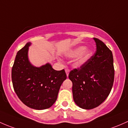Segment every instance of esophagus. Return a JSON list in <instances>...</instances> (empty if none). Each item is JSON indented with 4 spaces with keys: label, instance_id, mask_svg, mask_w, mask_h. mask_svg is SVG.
I'll use <instances>...</instances> for the list:
<instances>
[{
    "label": "esophagus",
    "instance_id": "obj_1",
    "mask_svg": "<svg viewBox=\"0 0 128 128\" xmlns=\"http://www.w3.org/2000/svg\"><path fill=\"white\" fill-rule=\"evenodd\" d=\"M65 72H66V74L67 76H68V74H69V72H70V70L68 69V68H66Z\"/></svg>",
    "mask_w": 128,
    "mask_h": 128
}]
</instances>
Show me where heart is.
Instances as JSON below:
<instances>
[{
  "label": "heart",
  "mask_w": 128,
  "mask_h": 128,
  "mask_svg": "<svg viewBox=\"0 0 128 128\" xmlns=\"http://www.w3.org/2000/svg\"><path fill=\"white\" fill-rule=\"evenodd\" d=\"M92 52L90 48H85L83 46H80L70 52L69 56L71 57H74L79 55L78 58L75 60L74 64L76 66H80L88 61V59L92 55Z\"/></svg>",
  "instance_id": "b5f03b06"
}]
</instances>
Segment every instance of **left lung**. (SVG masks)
Here are the masks:
<instances>
[{
	"mask_svg": "<svg viewBox=\"0 0 128 128\" xmlns=\"http://www.w3.org/2000/svg\"><path fill=\"white\" fill-rule=\"evenodd\" d=\"M96 51L80 68H74L68 78L72 81L73 99L78 106L90 110L107 98L114 82L112 51L102 40L94 38Z\"/></svg>",
	"mask_w": 128,
	"mask_h": 128,
	"instance_id": "obj_1",
	"label": "left lung"
}]
</instances>
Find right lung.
<instances>
[{
    "label": "right lung",
    "instance_id": "right-lung-1",
    "mask_svg": "<svg viewBox=\"0 0 128 128\" xmlns=\"http://www.w3.org/2000/svg\"><path fill=\"white\" fill-rule=\"evenodd\" d=\"M28 42L16 55L12 69L13 87L24 105L36 110L50 107L57 98L62 84L66 79L64 70L56 71L47 64L39 68L30 64Z\"/></svg>",
    "mask_w": 128,
    "mask_h": 128
}]
</instances>
